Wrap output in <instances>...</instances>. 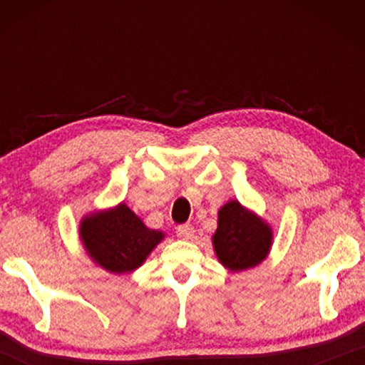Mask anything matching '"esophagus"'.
Returning <instances> with one entry per match:
<instances>
[{
  "label": "esophagus",
  "instance_id": "1",
  "mask_svg": "<svg viewBox=\"0 0 365 365\" xmlns=\"http://www.w3.org/2000/svg\"><path fill=\"white\" fill-rule=\"evenodd\" d=\"M176 234L181 239H191L194 236V227L191 224H181V226L176 227Z\"/></svg>",
  "mask_w": 365,
  "mask_h": 365
}]
</instances>
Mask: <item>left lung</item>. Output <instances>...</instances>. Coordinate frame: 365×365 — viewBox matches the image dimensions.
<instances>
[{"label": "left lung", "instance_id": "obj_1", "mask_svg": "<svg viewBox=\"0 0 365 365\" xmlns=\"http://www.w3.org/2000/svg\"><path fill=\"white\" fill-rule=\"evenodd\" d=\"M272 232L266 222L247 212L237 201L227 202L219 211V222L212 237L219 261L231 271L257 266L271 247Z\"/></svg>", "mask_w": 365, "mask_h": 365}]
</instances>
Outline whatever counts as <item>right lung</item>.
<instances>
[{
	"instance_id": "right-lung-1",
	"label": "right lung",
	"mask_w": 365,
	"mask_h": 365,
	"mask_svg": "<svg viewBox=\"0 0 365 365\" xmlns=\"http://www.w3.org/2000/svg\"><path fill=\"white\" fill-rule=\"evenodd\" d=\"M81 237L89 256L109 272H129L144 262L163 239V232L144 226L131 209L119 204L81 222Z\"/></svg>"
}]
</instances>
